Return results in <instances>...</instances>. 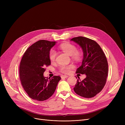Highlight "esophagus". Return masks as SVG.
I'll return each instance as SVG.
<instances>
[{
	"label": "esophagus",
	"instance_id": "1",
	"mask_svg": "<svg viewBox=\"0 0 125 125\" xmlns=\"http://www.w3.org/2000/svg\"><path fill=\"white\" fill-rule=\"evenodd\" d=\"M61 77L62 78H67L68 77V76L66 75H61Z\"/></svg>",
	"mask_w": 125,
	"mask_h": 125
}]
</instances>
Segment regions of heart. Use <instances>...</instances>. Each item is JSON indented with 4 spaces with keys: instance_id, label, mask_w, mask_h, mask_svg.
I'll list each match as a JSON object with an SVG mask.
<instances>
[{
    "instance_id": "heart-1",
    "label": "heart",
    "mask_w": 125,
    "mask_h": 125,
    "mask_svg": "<svg viewBox=\"0 0 125 125\" xmlns=\"http://www.w3.org/2000/svg\"><path fill=\"white\" fill-rule=\"evenodd\" d=\"M60 49L64 52L69 56H72L73 59L75 60H79L81 58V53L77 51V49L75 46L73 44L69 42L63 43L60 44ZM56 52L54 50H51L49 53V59L52 62L55 61L56 57ZM74 66L73 64L70 65H62L60 66L59 68V71L61 73L67 74L70 71V70L74 68Z\"/></svg>"
}]
</instances>
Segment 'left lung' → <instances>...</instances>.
Segmentation results:
<instances>
[{
	"mask_svg": "<svg viewBox=\"0 0 125 125\" xmlns=\"http://www.w3.org/2000/svg\"><path fill=\"white\" fill-rule=\"evenodd\" d=\"M71 41L79 44L83 52L82 64L76 73L87 76L83 81L77 80L74 91L84 98L93 97L100 92L106 82L108 66L106 56L100 46L92 39L78 36Z\"/></svg>",
	"mask_w": 125,
	"mask_h": 125,
	"instance_id": "obj_1",
	"label": "left lung"
}]
</instances>
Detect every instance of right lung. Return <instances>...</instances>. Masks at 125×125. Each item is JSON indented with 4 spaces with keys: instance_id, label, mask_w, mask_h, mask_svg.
Here are the masks:
<instances>
[{
    "instance_id": "add662e5",
    "label": "right lung",
    "mask_w": 125,
    "mask_h": 125,
    "mask_svg": "<svg viewBox=\"0 0 125 125\" xmlns=\"http://www.w3.org/2000/svg\"><path fill=\"white\" fill-rule=\"evenodd\" d=\"M55 42L40 40L29 47L20 64L19 75L22 86L29 97L44 101L51 97L56 90L60 76L45 77V67L51 65L49 53Z\"/></svg>"
}]
</instances>
